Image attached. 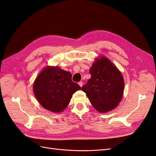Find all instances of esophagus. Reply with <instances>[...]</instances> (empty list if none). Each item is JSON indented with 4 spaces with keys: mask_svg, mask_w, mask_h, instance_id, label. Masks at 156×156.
Instances as JSON below:
<instances>
[{
    "mask_svg": "<svg viewBox=\"0 0 156 156\" xmlns=\"http://www.w3.org/2000/svg\"><path fill=\"white\" fill-rule=\"evenodd\" d=\"M78 84H79V85H80V87H82V86H83V82H82V81H80V82H78Z\"/></svg>",
    "mask_w": 156,
    "mask_h": 156,
    "instance_id": "1",
    "label": "esophagus"
}]
</instances>
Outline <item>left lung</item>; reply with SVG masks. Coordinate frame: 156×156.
<instances>
[{
	"label": "left lung",
	"mask_w": 156,
	"mask_h": 156,
	"mask_svg": "<svg viewBox=\"0 0 156 156\" xmlns=\"http://www.w3.org/2000/svg\"><path fill=\"white\" fill-rule=\"evenodd\" d=\"M89 72L87 83L82 87L93 107L101 112L117 107L122 97L124 80L117 67L105 57L97 59Z\"/></svg>",
	"instance_id": "obj_1"
}]
</instances>
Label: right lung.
Returning a JSON list of instances; mask_svg holds the SVG:
<instances>
[{
    "label": "right lung",
    "mask_w": 156,
    "mask_h": 156,
    "mask_svg": "<svg viewBox=\"0 0 156 156\" xmlns=\"http://www.w3.org/2000/svg\"><path fill=\"white\" fill-rule=\"evenodd\" d=\"M80 88L72 80L70 72L49 66L39 74L34 84V94L39 103L54 112L67 107L73 94Z\"/></svg>",
    "instance_id": "right-lung-1"
}]
</instances>
